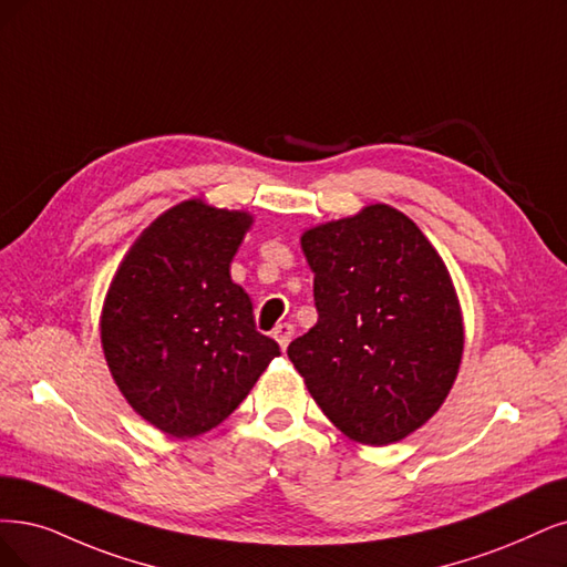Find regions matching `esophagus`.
I'll return each mask as SVG.
<instances>
[{"label":"esophagus","instance_id":"1","mask_svg":"<svg viewBox=\"0 0 567 567\" xmlns=\"http://www.w3.org/2000/svg\"><path fill=\"white\" fill-rule=\"evenodd\" d=\"M272 339H276L280 343V348L285 350L289 346V341L295 339V327H291L289 322H280L276 329H272Z\"/></svg>","mask_w":567,"mask_h":567}]
</instances>
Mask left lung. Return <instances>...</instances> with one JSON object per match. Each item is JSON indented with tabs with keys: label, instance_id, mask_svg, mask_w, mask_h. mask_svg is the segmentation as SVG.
<instances>
[{
	"label": "left lung",
	"instance_id": "obj_1",
	"mask_svg": "<svg viewBox=\"0 0 567 567\" xmlns=\"http://www.w3.org/2000/svg\"><path fill=\"white\" fill-rule=\"evenodd\" d=\"M318 324L287 348L348 439L388 446L444 404L463 358L449 270L406 215L369 205L301 238Z\"/></svg>",
	"mask_w": 567,
	"mask_h": 567
}]
</instances>
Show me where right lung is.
I'll return each mask as SVG.
<instances>
[{"label": "right lung", "instance_id": "right-lung-1", "mask_svg": "<svg viewBox=\"0 0 567 567\" xmlns=\"http://www.w3.org/2000/svg\"><path fill=\"white\" fill-rule=\"evenodd\" d=\"M251 217L186 200L121 261L102 308L104 358L128 404L173 436L213 430L280 346L255 327L230 261Z\"/></svg>", "mask_w": 567, "mask_h": 567}]
</instances>
